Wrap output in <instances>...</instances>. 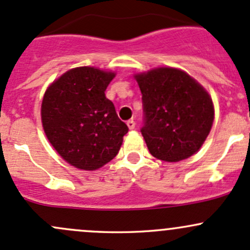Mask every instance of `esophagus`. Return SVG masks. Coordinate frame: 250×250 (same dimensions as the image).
I'll return each mask as SVG.
<instances>
[{"mask_svg": "<svg viewBox=\"0 0 250 250\" xmlns=\"http://www.w3.org/2000/svg\"><path fill=\"white\" fill-rule=\"evenodd\" d=\"M127 125H128V128H129L130 130H133L134 128H135V121H134V120H128L127 121Z\"/></svg>", "mask_w": 250, "mask_h": 250, "instance_id": "1", "label": "esophagus"}]
</instances>
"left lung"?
Instances as JSON below:
<instances>
[{"mask_svg": "<svg viewBox=\"0 0 250 250\" xmlns=\"http://www.w3.org/2000/svg\"><path fill=\"white\" fill-rule=\"evenodd\" d=\"M143 94L141 134L149 153L164 162L193 156L209 134L214 107L209 94L183 70L157 68L135 75Z\"/></svg>", "mask_w": 250, "mask_h": 250, "instance_id": "8db88e82", "label": "left lung"}]
</instances>
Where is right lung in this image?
Instances as JSON below:
<instances>
[{"label":"right lung","instance_id":"right-lung-1","mask_svg":"<svg viewBox=\"0 0 250 250\" xmlns=\"http://www.w3.org/2000/svg\"><path fill=\"white\" fill-rule=\"evenodd\" d=\"M115 73L93 67L70 69L51 83L42 102V123L52 147L81 170L114 159L128 127L105 90Z\"/></svg>","mask_w":250,"mask_h":250}]
</instances>
